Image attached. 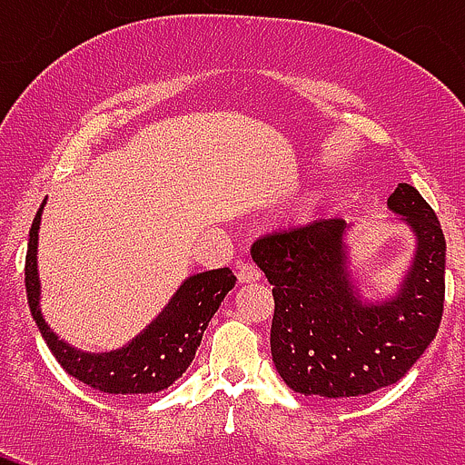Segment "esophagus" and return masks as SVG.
Segmentation results:
<instances>
[{"instance_id": "34e87169", "label": "esophagus", "mask_w": 465, "mask_h": 465, "mask_svg": "<svg viewBox=\"0 0 465 465\" xmlns=\"http://www.w3.org/2000/svg\"><path fill=\"white\" fill-rule=\"evenodd\" d=\"M261 279V270L254 265V262L245 261L238 265V281L241 283H254V281Z\"/></svg>"}]
</instances>
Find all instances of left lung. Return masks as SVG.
<instances>
[{
  "instance_id": "left-lung-1",
  "label": "left lung",
  "mask_w": 465,
  "mask_h": 465,
  "mask_svg": "<svg viewBox=\"0 0 465 465\" xmlns=\"http://www.w3.org/2000/svg\"><path fill=\"white\" fill-rule=\"evenodd\" d=\"M389 209L419 236L414 265L391 302L362 306L344 262L341 218L261 236L252 259L274 297L270 349L292 391L351 401L398 382L432 344L443 317L445 238L434 209L398 184Z\"/></svg>"
}]
</instances>
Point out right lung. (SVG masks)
<instances>
[{
    "mask_svg": "<svg viewBox=\"0 0 465 465\" xmlns=\"http://www.w3.org/2000/svg\"><path fill=\"white\" fill-rule=\"evenodd\" d=\"M37 227H40V211L33 218L29 232V250L25 262L26 297H29L33 320L60 367L87 387L112 396L157 393L171 387L193 362L204 328L223 303L224 294L236 285L232 270L220 267L186 279L166 311L125 349L110 351V353H81L58 340L40 315V303H37L40 281H37L35 262Z\"/></svg>",
    "mask_w": 465,
    "mask_h": 465,
    "instance_id": "right-lung-1",
    "label": "right lung"
}]
</instances>
